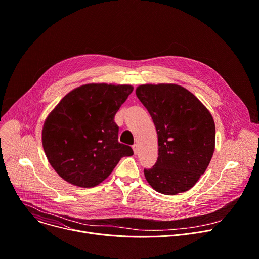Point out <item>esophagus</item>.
Returning a JSON list of instances; mask_svg holds the SVG:
<instances>
[{"label": "esophagus", "instance_id": "esophagus-1", "mask_svg": "<svg viewBox=\"0 0 259 259\" xmlns=\"http://www.w3.org/2000/svg\"><path fill=\"white\" fill-rule=\"evenodd\" d=\"M132 149H133V152H134V154H135V155H136V154L138 153V151H139V149H138V146H137L136 144L132 146Z\"/></svg>", "mask_w": 259, "mask_h": 259}]
</instances>
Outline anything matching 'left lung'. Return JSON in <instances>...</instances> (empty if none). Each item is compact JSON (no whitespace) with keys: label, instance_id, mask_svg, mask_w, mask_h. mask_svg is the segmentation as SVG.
<instances>
[{"label":"left lung","instance_id":"obj_1","mask_svg":"<svg viewBox=\"0 0 259 259\" xmlns=\"http://www.w3.org/2000/svg\"><path fill=\"white\" fill-rule=\"evenodd\" d=\"M136 96L158 134V159L145 169L153 189L165 195L188 191L204 174L215 151V123L208 109L175 83L142 84Z\"/></svg>","mask_w":259,"mask_h":259}]
</instances>
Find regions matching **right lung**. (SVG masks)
<instances>
[{
    "mask_svg": "<svg viewBox=\"0 0 259 259\" xmlns=\"http://www.w3.org/2000/svg\"><path fill=\"white\" fill-rule=\"evenodd\" d=\"M130 84L88 83L58 103L45 119L42 146L56 172L66 182L92 188L103 182L122 157L132 156L117 140L114 115L132 93Z\"/></svg>",
    "mask_w": 259,
    "mask_h": 259,
    "instance_id": "1",
    "label": "right lung"
}]
</instances>
